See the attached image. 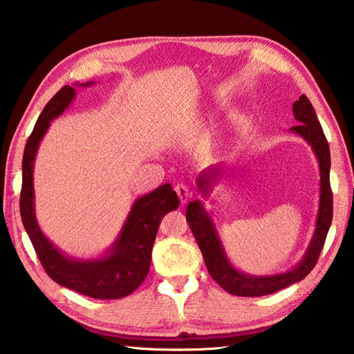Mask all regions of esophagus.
<instances>
[{
  "label": "esophagus",
  "mask_w": 354,
  "mask_h": 354,
  "mask_svg": "<svg viewBox=\"0 0 354 354\" xmlns=\"http://www.w3.org/2000/svg\"><path fill=\"white\" fill-rule=\"evenodd\" d=\"M175 190H176V194H178V196H179V200H181V203L184 205V203H187L189 200H190V196H192V190L189 189V185L187 184H176L175 185Z\"/></svg>",
  "instance_id": "1"
}]
</instances>
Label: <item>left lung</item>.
Returning a JSON list of instances; mask_svg holds the SVG:
<instances>
[{
  "label": "left lung",
  "instance_id": "left-lung-1",
  "mask_svg": "<svg viewBox=\"0 0 354 354\" xmlns=\"http://www.w3.org/2000/svg\"><path fill=\"white\" fill-rule=\"evenodd\" d=\"M293 117H295L299 124L292 127L290 131L301 136L313 147L320 167V205L319 214H317L315 231L306 254H304L295 268L286 273L272 274V277H253V274L236 270L231 266V262L227 261L212 220L205 211L201 203L195 200L187 205L185 218H187L190 230L195 236V241L198 243L203 257H205L207 272L221 289L232 293V295L262 297L298 283V281L306 278L309 272L315 267L323 245H325L326 234L333 221V192L331 185H329V167H331L329 145L325 134H323L319 118L315 115L314 107L306 95H301L298 101L293 103ZM220 173L221 167L214 165L212 169L201 173L198 176L196 185L203 192V195L209 194V190H211L212 184L217 181Z\"/></svg>",
  "mask_w": 354,
  "mask_h": 354
}]
</instances>
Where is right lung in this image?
Returning a JSON list of instances; mask_svg holds the SVG:
<instances>
[{
    "instance_id": "right-lung-1",
    "label": "right lung",
    "mask_w": 354,
    "mask_h": 354,
    "mask_svg": "<svg viewBox=\"0 0 354 354\" xmlns=\"http://www.w3.org/2000/svg\"><path fill=\"white\" fill-rule=\"evenodd\" d=\"M75 95L73 87L64 86L48 101L26 142L21 164V221L41 267L53 281L86 297L117 299L133 293L145 281L151 266L153 243L160 220L167 212L178 209L179 200L169 183L137 198L115 242L100 259H71L48 241L40 231L34 214V159L41 137L50 128V122L67 109Z\"/></svg>"
}]
</instances>
